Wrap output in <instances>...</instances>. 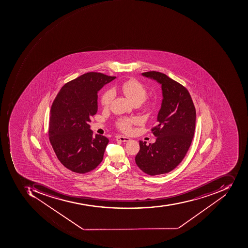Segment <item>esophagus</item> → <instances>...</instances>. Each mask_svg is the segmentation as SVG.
<instances>
[{
	"instance_id": "34e87169",
	"label": "esophagus",
	"mask_w": 248,
	"mask_h": 248,
	"mask_svg": "<svg viewBox=\"0 0 248 248\" xmlns=\"http://www.w3.org/2000/svg\"><path fill=\"white\" fill-rule=\"evenodd\" d=\"M116 140H119L121 142H128L130 139L129 137H124V136L118 135L116 137Z\"/></svg>"
}]
</instances>
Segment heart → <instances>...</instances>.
I'll use <instances>...</instances> for the list:
<instances>
[{
  "instance_id": "1",
  "label": "heart",
  "mask_w": 248,
  "mask_h": 248,
  "mask_svg": "<svg viewBox=\"0 0 248 248\" xmlns=\"http://www.w3.org/2000/svg\"><path fill=\"white\" fill-rule=\"evenodd\" d=\"M118 89L121 90L133 103L136 102L142 103L147 95V91L145 89V87L136 79H130V80H126L121 85V87H118ZM114 96H115V93L113 90L108 89L105 91L101 96L102 106L105 108L108 107L111 105ZM137 123H138V119L137 118H133V117L122 118L118 120L117 126L122 131L130 133L131 131L133 125L136 124Z\"/></svg>"
}]
</instances>
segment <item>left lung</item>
Wrapping results in <instances>:
<instances>
[{
    "instance_id": "1",
    "label": "left lung",
    "mask_w": 248,
    "mask_h": 248,
    "mask_svg": "<svg viewBox=\"0 0 248 248\" xmlns=\"http://www.w3.org/2000/svg\"><path fill=\"white\" fill-rule=\"evenodd\" d=\"M142 75L155 80L162 89L157 124L152 128L156 142L148 145L140 141V151L135 157L140 170L155 176L170 172L183 161L195 133L196 111L184 86L161 72L152 71Z\"/></svg>"
}]
</instances>
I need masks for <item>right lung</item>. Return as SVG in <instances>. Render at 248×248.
Returning a JSON list of instances; mask_svg holds the SVG:
<instances>
[{
  "mask_svg": "<svg viewBox=\"0 0 248 248\" xmlns=\"http://www.w3.org/2000/svg\"><path fill=\"white\" fill-rule=\"evenodd\" d=\"M116 77L88 72L68 81L50 108L49 140L59 161L78 173L93 170L102 162L108 139L90 129L97 112V93Z\"/></svg>",
  "mask_w": 248,
  "mask_h": 248,
  "instance_id": "1",
  "label": "right lung"
}]
</instances>
